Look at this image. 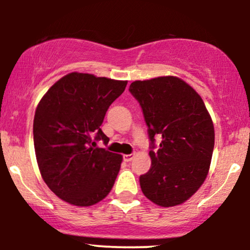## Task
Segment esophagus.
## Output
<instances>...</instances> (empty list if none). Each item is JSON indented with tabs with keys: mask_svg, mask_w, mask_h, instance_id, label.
<instances>
[{
	"mask_svg": "<svg viewBox=\"0 0 250 250\" xmlns=\"http://www.w3.org/2000/svg\"><path fill=\"white\" fill-rule=\"evenodd\" d=\"M134 159V154H127V155H123V160L125 162H130L131 160Z\"/></svg>",
	"mask_w": 250,
	"mask_h": 250,
	"instance_id": "obj_1",
	"label": "esophagus"
}]
</instances>
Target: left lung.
I'll return each mask as SVG.
<instances>
[{
    "instance_id": "left-lung-1",
    "label": "left lung",
    "mask_w": 250,
    "mask_h": 250,
    "mask_svg": "<svg viewBox=\"0 0 250 250\" xmlns=\"http://www.w3.org/2000/svg\"><path fill=\"white\" fill-rule=\"evenodd\" d=\"M129 91L141 105L150 140L151 167L140 176L145 196L174 207L196 193L207 177L214 150V125L205 102L176 76L135 81ZM162 138L158 149L154 137Z\"/></svg>"
}]
</instances>
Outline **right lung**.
Returning a JSON list of instances; mask_svg holds the SVG:
<instances>
[{
  "label": "right lung",
  "instance_id": "obj_1",
  "mask_svg": "<svg viewBox=\"0 0 250 250\" xmlns=\"http://www.w3.org/2000/svg\"><path fill=\"white\" fill-rule=\"evenodd\" d=\"M127 81L70 73L49 88L34 116V147L43 181L60 199L88 207L115 183L122 155L96 147L109 139L101 125Z\"/></svg>",
  "mask_w": 250,
  "mask_h": 250
}]
</instances>
